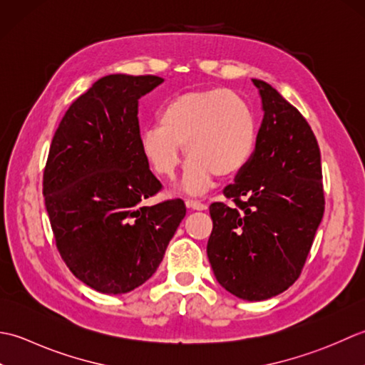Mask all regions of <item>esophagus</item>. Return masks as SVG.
<instances>
[{
	"label": "esophagus",
	"instance_id": "34e87169",
	"mask_svg": "<svg viewBox=\"0 0 365 365\" xmlns=\"http://www.w3.org/2000/svg\"><path fill=\"white\" fill-rule=\"evenodd\" d=\"M185 205H187V207H190V210H195V211H205L207 207L206 203L198 202V200H187Z\"/></svg>",
	"mask_w": 365,
	"mask_h": 365
}]
</instances>
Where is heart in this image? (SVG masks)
<instances>
[{"mask_svg":"<svg viewBox=\"0 0 365 365\" xmlns=\"http://www.w3.org/2000/svg\"><path fill=\"white\" fill-rule=\"evenodd\" d=\"M181 145L190 155L184 189L203 192L215 175L233 176L252 158L257 145L254 110L224 88L178 94L162 107L159 124L141 132L140 148L155 175L172 178L181 163Z\"/></svg>","mask_w":365,"mask_h":365,"instance_id":"1","label":"heart"}]
</instances>
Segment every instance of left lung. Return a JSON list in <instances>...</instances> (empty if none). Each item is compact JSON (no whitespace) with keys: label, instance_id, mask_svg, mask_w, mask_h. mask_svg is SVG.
<instances>
[{"label":"left lung","instance_id":"1","mask_svg":"<svg viewBox=\"0 0 365 365\" xmlns=\"http://www.w3.org/2000/svg\"><path fill=\"white\" fill-rule=\"evenodd\" d=\"M264 110L254 154L210 206L214 276L227 292L263 301L301 276L324 212L319 146L299 110L254 78Z\"/></svg>","mask_w":365,"mask_h":365}]
</instances>
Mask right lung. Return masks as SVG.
Returning a JSON list of instances; mask_svg holds the SVG:
<instances>
[{"label":"right lung","mask_w":365,"mask_h":365,"mask_svg":"<svg viewBox=\"0 0 365 365\" xmlns=\"http://www.w3.org/2000/svg\"><path fill=\"white\" fill-rule=\"evenodd\" d=\"M162 81L99 78L71 103L51 140L42 193L56 249L96 292L123 294L145 284L185 215L181 198L141 205L162 184L140 148L138 99Z\"/></svg>","instance_id":"right-lung-1"}]
</instances>
